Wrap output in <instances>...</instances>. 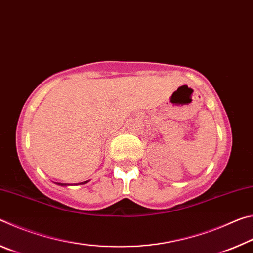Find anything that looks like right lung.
<instances>
[{
  "label": "right lung",
  "instance_id": "1",
  "mask_svg": "<svg viewBox=\"0 0 253 253\" xmlns=\"http://www.w3.org/2000/svg\"><path fill=\"white\" fill-rule=\"evenodd\" d=\"M85 183H88V181H85V182H81V183H79V184H85ZM58 185H61V186H67V185H69V184H67V183H57Z\"/></svg>",
  "mask_w": 253,
  "mask_h": 253
}]
</instances>
